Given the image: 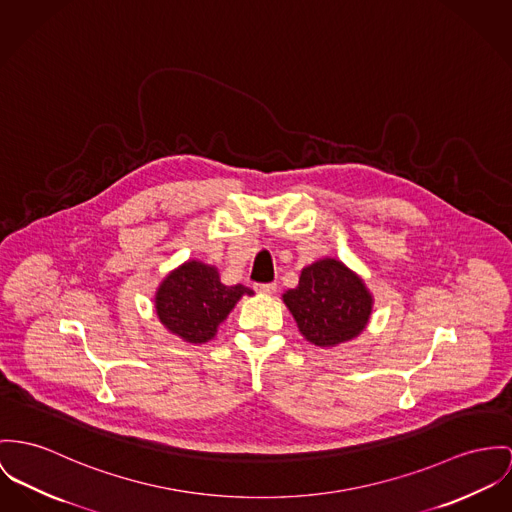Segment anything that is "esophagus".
Masks as SVG:
<instances>
[{
    "label": "esophagus",
    "instance_id": "esophagus-1",
    "mask_svg": "<svg viewBox=\"0 0 512 512\" xmlns=\"http://www.w3.org/2000/svg\"><path fill=\"white\" fill-rule=\"evenodd\" d=\"M255 290L261 292V294H273L276 290L275 282H261V284H255Z\"/></svg>",
    "mask_w": 512,
    "mask_h": 512
}]
</instances>
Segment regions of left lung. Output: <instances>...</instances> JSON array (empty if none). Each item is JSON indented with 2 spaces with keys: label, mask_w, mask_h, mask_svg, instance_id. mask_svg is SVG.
Wrapping results in <instances>:
<instances>
[{
  "label": "left lung",
  "mask_w": 512,
  "mask_h": 512,
  "mask_svg": "<svg viewBox=\"0 0 512 512\" xmlns=\"http://www.w3.org/2000/svg\"><path fill=\"white\" fill-rule=\"evenodd\" d=\"M282 298L302 335L317 347L351 341L372 312V296L364 282L335 259L306 267L298 286Z\"/></svg>",
  "instance_id": "left-lung-1"
}]
</instances>
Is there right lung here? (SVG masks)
<instances>
[{"mask_svg": "<svg viewBox=\"0 0 512 512\" xmlns=\"http://www.w3.org/2000/svg\"><path fill=\"white\" fill-rule=\"evenodd\" d=\"M243 294L251 296L253 290L224 286L214 267L189 261L161 282L156 312L171 333L189 343H206Z\"/></svg>", "mask_w": 512, "mask_h": 512, "instance_id": "obj_1", "label": "right lung"}]
</instances>
